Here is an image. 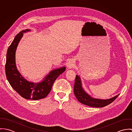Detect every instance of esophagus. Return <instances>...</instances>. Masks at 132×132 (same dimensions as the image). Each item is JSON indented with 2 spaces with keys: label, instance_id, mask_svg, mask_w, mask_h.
<instances>
[{
  "label": "esophagus",
  "instance_id": "1",
  "mask_svg": "<svg viewBox=\"0 0 132 132\" xmlns=\"http://www.w3.org/2000/svg\"><path fill=\"white\" fill-rule=\"evenodd\" d=\"M74 65V61H73V60L71 59L67 63V67L69 68H71L73 67Z\"/></svg>",
  "mask_w": 132,
  "mask_h": 132
}]
</instances>
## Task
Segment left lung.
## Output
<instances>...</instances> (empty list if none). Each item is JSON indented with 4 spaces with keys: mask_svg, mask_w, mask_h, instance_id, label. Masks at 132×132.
Here are the masks:
<instances>
[{
    "mask_svg": "<svg viewBox=\"0 0 132 132\" xmlns=\"http://www.w3.org/2000/svg\"><path fill=\"white\" fill-rule=\"evenodd\" d=\"M74 93L76 98L79 102L85 105L92 107H103L108 105L117 97L119 94L112 98L107 100H102L93 98L87 94L82 86V82L80 76H76Z\"/></svg>",
    "mask_w": 132,
    "mask_h": 132,
    "instance_id": "left-lung-1",
    "label": "left lung"
}]
</instances>
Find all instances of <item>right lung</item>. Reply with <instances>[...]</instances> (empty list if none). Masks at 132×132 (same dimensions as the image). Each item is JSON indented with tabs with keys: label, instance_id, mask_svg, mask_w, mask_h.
I'll list each match as a JSON object with an SVG mask.
<instances>
[{
	"label": "right lung",
	"instance_id": "obj_1",
	"mask_svg": "<svg viewBox=\"0 0 132 132\" xmlns=\"http://www.w3.org/2000/svg\"><path fill=\"white\" fill-rule=\"evenodd\" d=\"M29 31L30 30L26 29L20 32L9 46L6 53L5 74L11 86L22 97L28 100H38L48 95L55 80L65 71L66 68L63 67L51 71L41 82L38 83L29 82L22 77L17 69L15 53L23 33Z\"/></svg>",
	"mask_w": 132,
	"mask_h": 132
}]
</instances>
